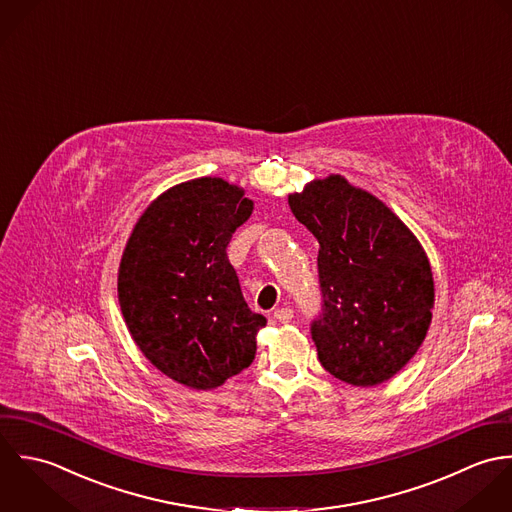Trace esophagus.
I'll use <instances>...</instances> for the list:
<instances>
[{
  "label": "esophagus",
  "instance_id": "esophagus-1",
  "mask_svg": "<svg viewBox=\"0 0 512 512\" xmlns=\"http://www.w3.org/2000/svg\"><path fill=\"white\" fill-rule=\"evenodd\" d=\"M273 316H275L279 322L287 324V322H291V320H293V310L289 307L277 308V310L273 312Z\"/></svg>",
  "mask_w": 512,
  "mask_h": 512
}]
</instances>
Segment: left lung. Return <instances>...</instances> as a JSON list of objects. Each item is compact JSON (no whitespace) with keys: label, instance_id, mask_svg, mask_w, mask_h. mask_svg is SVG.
Masks as SVG:
<instances>
[{"label":"left lung","instance_id":"8db88e82","mask_svg":"<svg viewBox=\"0 0 512 512\" xmlns=\"http://www.w3.org/2000/svg\"><path fill=\"white\" fill-rule=\"evenodd\" d=\"M289 207L320 245L324 312L310 328L320 364L358 388L390 380L431 324L435 285L419 239L382 200L340 174L289 194Z\"/></svg>","mask_w":512,"mask_h":512}]
</instances>
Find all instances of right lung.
I'll use <instances>...</instances> for the list:
<instances>
[{"instance_id": "right-lung-1", "label": "right lung", "mask_w": 512, "mask_h": 512, "mask_svg": "<svg viewBox=\"0 0 512 512\" xmlns=\"http://www.w3.org/2000/svg\"><path fill=\"white\" fill-rule=\"evenodd\" d=\"M253 213L245 190L196 178L160 194L138 217L118 267V303L140 352L192 390L245 370L263 314L247 307L227 245Z\"/></svg>"}]
</instances>
